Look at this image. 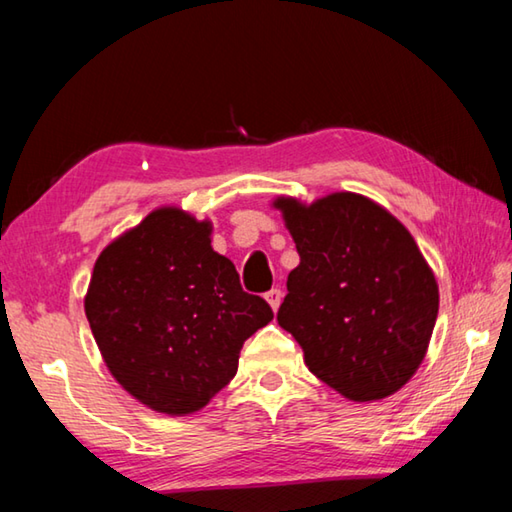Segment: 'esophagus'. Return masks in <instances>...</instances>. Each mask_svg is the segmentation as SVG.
<instances>
[{
  "label": "esophagus",
  "mask_w": 512,
  "mask_h": 512,
  "mask_svg": "<svg viewBox=\"0 0 512 512\" xmlns=\"http://www.w3.org/2000/svg\"><path fill=\"white\" fill-rule=\"evenodd\" d=\"M264 298H266L268 305H271V309H273V311L280 309V302H282V291H280V289H271V291L266 293Z\"/></svg>",
  "instance_id": "esophagus-1"
}]
</instances>
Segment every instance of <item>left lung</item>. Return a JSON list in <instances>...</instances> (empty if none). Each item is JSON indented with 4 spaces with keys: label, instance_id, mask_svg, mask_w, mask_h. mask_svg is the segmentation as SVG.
Returning a JSON list of instances; mask_svg holds the SVG:
<instances>
[{
    "label": "left lung",
    "instance_id": "obj_1",
    "mask_svg": "<svg viewBox=\"0 0 512 512\" xmlns=\"http://www.w3.org/2000/svg\"><path fill=\"white\" fill-rule=\"evenodd\" d=\"M273 207L300 255L277 323L300 343L307 368L354 402L400 391L438 316L436 275L411 232L352 192L309 205L277 196Z\"/></svg>",
    "mask_w": 512,
    "mask_h": 512
}]
</instances>
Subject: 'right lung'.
<instances>
[{
	"mask_svg": "<svg viewBox=\"0 0 512 512\" xmlns=\"http://www.w3.org/2000/svg\"><path fill=\"white\" fill-rule=\"evenodd\" d=\"M210 235L207 219L158 207L101 250L85 293L110 375L158 413L201 411L237 375L244 341L273 320Z\"/></svg>",
	"mask_w": 512,
	"mask_h": 512,
	"instance_id": "obj_1",
	"label": "right lung"
}]
</instances>
